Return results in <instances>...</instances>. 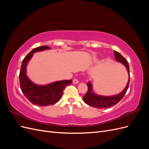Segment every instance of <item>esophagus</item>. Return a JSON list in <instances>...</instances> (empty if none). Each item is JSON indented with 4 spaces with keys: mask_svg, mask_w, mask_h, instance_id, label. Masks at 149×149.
Instances as JSON below:
<instances>
[{
    "mask_svg": "<svg viewBox=\"0 0 149 149\" xmlns=\"http://www.w3.org/2000/svg\"><path fill=\"white\" fill-rule=\"evenodd\" d=\"M73 82L74 84H78V83H79V81H78L77 79L74 78V79L73 80Z\"/></svg>",
    "mask_w": 149,
    "mask_h": 149,
    "instance_id": "34e87169",
    "label": "esophagus"
}]
</instances>
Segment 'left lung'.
I'll return each instance as SVG.
<instances>
[{"label":"left lung","mask_w":149,"mask_h":149,"mask_svg":"<svg viewBox=\"0 0 149 149\" xmlns=\"http://www.w3.org/2000/svg\"><path fill=\"white\" fill-rule=\"evenodd\" d=\"M114 52L115 55V59L116 60V61L118 62H120L122 64L124 65L127 70L129 74V79L127 85H126V86L123 91L119 94L111 96H105L98 95V94L93 93V85L91 82L89 81L87 83L88 88V91L86 94L84 96L83 100L86 104H87L92 107H96L98 108V109H103V108H109L112 106H114L123 99V97L124 96L126 92L127 91L130 81L129 66L127 63V60H125V58L122 56L119 52L116 51H114Z\"/></svg>","instance_id":"1"}]
</instances>
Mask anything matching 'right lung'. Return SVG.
<instances>
[{"label": "right lung", "mask_w": 149, "mask_h": 149, "mask_svg": "<svg viewBox=\"0 0 149 149\" xmlns=\"http://www.w3.org/2000/svg\"><path fill=\"white\" fill-rule=\"evenodd\" d=\"M49 49L50 48L48 46L33 48L22 61L20 71V86L22 93L30 102L40 106H49L58 102L62 96L63 89L72 83L70 79L58 81L46 85H38L31 81L26 76V66L33 53Z\"/></svg>", "instance_id": "obj_1"}]
</instances>
